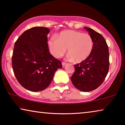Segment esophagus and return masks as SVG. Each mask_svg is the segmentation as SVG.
<instances>
[{
	"mask_svg": "<svg viewBox=\"0 0 125 125\" xmlns=\"http://www.w3.org/2000/svg\"><path fill=\"white\" fill-rule=\"evenodd\" d=\"M66 64V62H62V65L63 67H64V66Z\"/></svg>",
	"mask_w": 125,
	"mask_h": 125,
	"instance_id": "1",
	"label": "esophagus"
}]
</instances>
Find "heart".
I'll return each mask as SVG.
<instances>
[{"label":"heart","mask_w":125,"mask_h":125,"mask_svg":"<svg viewBox=\"0 0 125 125\" xmlns=\"http://www.w3.org/2000/svg\"><path fill=\"white\" fill-rule=\"evenodd\" d=\"M48 48L54 57L59 58L64 55L66 48L70 60L81 62L88 59L93 48L92 37L87 33L74 30L62 31L48 41Z\"/></svg>","instance_id":"obj_1"}]
</instances>
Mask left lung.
Segmentation results:
<instances>
[{"instance_id":"left-lung-1","label":"left lung","mask_w":125,"mask_h":125,"mask_svg":"<svg viewBox=\"0 0 125 125\" xmlns=\"http://www.w3.org/2000/svg\"><path fill=\"white\" fill-rule=\"evenodd\" d=\"M93 42V48L88 59L74 65L71 77L73 85L83 92H90L100 86L109 68L108 46L104 37L93 29L85 27Z\"/></svg>"}]
</instances>
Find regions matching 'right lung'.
<instances>
[{"instance_id": "add662e5", "label": "right lung", "mask_w": 125, "mask_h": 125, "mask_svg": "<svg viewBox=\"0 0 125 125\" xmlns=\"http://www.w3.org/2000/svg\"><path fill=\"white\" fill-rule=\"evenodd\" d=\"M49 28L35 27L25 31L15 42L12 65L20 85L32 92L42 91L50 85L54 74L62 67L51 54L48 45Z\"/></svg>"}]
</instances>
